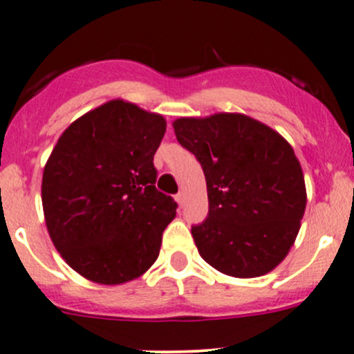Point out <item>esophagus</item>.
Masks as SVG:
<instances>
[{
	"label": "esophagus",
	"instance_id": "obj_1",
	"mask_svg": "<svg viewBox=\"0 0 354 354\" xmlns=\"http://www.w3.org/2000/svg\"><path fill=\"white\" fill-rule=\"evenodd\" d=\"M174 200H176V202H178V205L183 207V203H185V195H183V194H178L176 197H174Z\"/></svg>",
	"mask_w": 354,
	"mask_h": 354
}]
</instances>
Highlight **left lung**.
Returning <instances> with one entry per match:
<instances>
[{"instance_id": "obj_1", "label": "left lung", "mask_w": 354, "mask_h": 354, "mask_svg": "<svg viewBox=\"0 0 354 354\" xmlns=\"http://www.w3.org/2000/svg\"><path fill=\"white\" fill-rule=\"evenodd\" d=\"M173 127L205 174L209 214L192 226L200 257L233 277L270 272L295 243L306 205L291 145L245 114L180 118Z\"/></svg>"}]
</instances>
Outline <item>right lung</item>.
I'll return each instance as SVG.
<instances>
[{
    "instance_id": "right-lung-1",
    "label": "right lung",
    "mask_w": 354,
    "mask_h": 354,
    "mask_svg": "<svg viewBox=\"0 0 354 354\" xmlns=\"http://www.w3.org/2000/svg\"><path fill=\"white\" fill-rule=\"evenodd\" d=\"M162 116L116 99L70 124L42 174L46 226L80 276L121 284L159 257L178 203L156 188Z\"/></svg>"
}]
</instances>
